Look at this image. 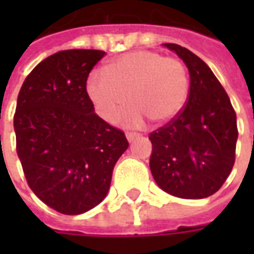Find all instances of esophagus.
Masks as SVG:
<instances>
[{
  "mask_svg": "<svg viewBox=\"0 0 254 254\" xmlns=\"http://www.w3.org/2000/svg\"><path fill=\"white\" fill-rule=\"evenodd\" d=\"M137 137H140V134H138V133L127 132V141H129V143H132L133 140H134V138H137Z\"/></svg>",
  "mask_w": 254,
  "mask_h": 254,
  "instance_id": "esophagus-1",
  "label": "esophagus"
}]
</instances>
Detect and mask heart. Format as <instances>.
<instances>
[{
  "label": "heart",
  "instance_id": "obj_1",
  "mask_svg": "<svg viewBox=\"0 0 254 254\" xmlns=\"http://www.w3.org/2000/svg\"><path fill=\"white\" fill-rule=\"evenodd\" d=\"M87 92L106 121H113L129 99L133 106L122 113L118 122L138 127L145 117L162 124L181 111L189 92V76L178 58L137 50L111 60L105 70H94Z\"/></svg>",
  "mask_w": 254,
  "mask_h": 254
}]
</instances>
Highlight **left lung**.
<instances>
[{
    "label": "left lung",
    "instance_id": "obj_1",
    "mask_svg": "<svg viewBox=\"0 0 254 254\" xmlns=\"http://www.w3.org/2000/svg\"><path fill=\"white\" fill-rule=\"evenodd\" d=\"M187 65V105L165 127L149 134V167L160 189L181 198L218 191L233 170L238 138L237 116L227 92L207 64L190 50L165 43Z\"/></svg>",
    "mask_w": 254,
    "mask_h": 254
}]
</instances>
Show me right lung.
Instances as JSON below:
<instances>
[{"instance_id":"1","label":"right lung","mask_w":254,"mask_h":254,"mask_svg":"<svg viewBox=\"0 0 254 254\" xmlns=\"http://www.w3.org/2000/svg\"><path fill=\"white\" fill-rule=\"evenodd\" d=\"M102 50H64L36 65L20 88L13 125L28 187L57 212L80 215L110 189L125 133L95 113L87 92Z\"/></svg>"}]
</instances>
